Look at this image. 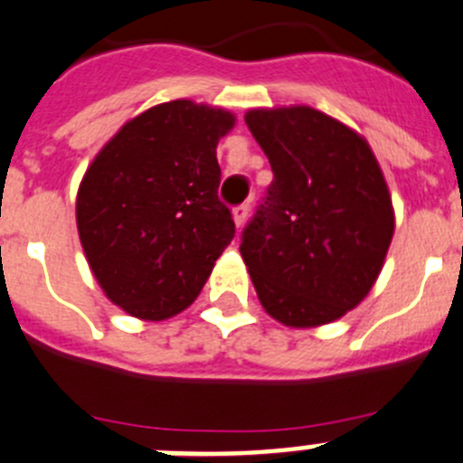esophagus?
<instances>
[{"instance_id":"1","label":"esophagus","mask_w":463,"mask_h":463,"mask_svg":"<svg viewBox=\"0 0 463 463\" xmlns=\"http://www.w3.org/2000/svg\"><path fill=\"white\" fill-rule=\"evenodd\" d=\"M248 213H250V206H248V203H241V206L234 208V222H236V227L243 229V224L248 222Z\"/></svg>"}]
</instances>
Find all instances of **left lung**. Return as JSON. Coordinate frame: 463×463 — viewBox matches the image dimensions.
I'll use <instances>...</instances> for the list:
<instances>
[{
	"instance_id": "obj_1",
	"label": "left lung",
	"mask_w": 463,
	"mask_h": 463,
	"mask_svg": "<svg viewBox=\"0 0 463 463\" xmlns=\"http://www.w3.org/2000/svg\"><path fill=\"white\" fill-rule=\"evenodd\" d=\"M245 125L273 183L241 236L261 306L285 326H320L362 301L394 234V208L366 138L310 106L255 109Z\"/></svg>"
}]
</instances>
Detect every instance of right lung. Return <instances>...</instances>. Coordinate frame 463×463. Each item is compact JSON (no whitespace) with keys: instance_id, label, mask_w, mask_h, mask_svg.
Listing matches in <instances>:
<instances>
[{"instance_id":"obj_1","label":"right lung","mask_w":463,"mask_h":463,"mask_svg":"<svg viewBox=\"0 0 463 463\" xmlns=\"http://www.w3.org/2000/svg\"><path fill=\"white\" fill-rule=\"evenodd\" d=\"M234 122L224 109L166 101L125 122L85 171L80 245L106 297L134 317L185 310L234 239L215 157Z\"/></svg>"}]
</instances>
